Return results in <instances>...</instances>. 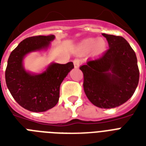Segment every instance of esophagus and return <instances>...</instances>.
Instances as JSON below:
<instances>
[{
	"label": "esophagus",
	"mask_w": 146,
	"mask_h": 146,
	"mask_svg": "<svg viewBox=\"0 0 146 146\" xmlns=\"http://www.w3.org/2000/svg\"><path fill=\"white\" fill-rule=\"evenodd\" d=\"M73 64H74L75 68H78L80 65V60L75 59L74 60H73Z\"/></svg>",
	"instance_id": "esophagus-1"
}]
</instances>
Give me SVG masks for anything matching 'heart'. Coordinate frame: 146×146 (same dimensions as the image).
Segmentation results:
<instances>
[{"instance_id": "obj_1", "label": "heart", "mask_w": 146, "mask_h": 146, "mask_svg": "<svg viewBox=\"0 0 146 146\" xmlns=\"http://www.w3.org/2000/svg\"><path fill=\"white\" fill-rule=\"evenodd\" d=\"M78 49L82 53L94 51L96 54H101L106 49V42L102 38H87L80 43Z\"/></svg>"}]
</instances>
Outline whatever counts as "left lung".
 Returning a JSON list of instances; mask_svg holds the SVG:
<instances>
[{
  "label": "left lung",
  "instance_id": "left-lung-1",
  "mask_svg": "<svg viewBox=\"0 0 146 146\" xmlns=\"http://www.w3.org/2000/svg\"><path fill=\"white\" fill-rule=\"evenodd\" d=\"M108 50L80 67L87 98L101 108H113L132 97L139 79L136 53L121 36L103 33Z\"/></svg>",
  "mask_w": 146,
  "mask_h": 146
}]
</instances>
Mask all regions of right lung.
Segmentation results:
<instances>
[{
    "instance_id": "add662e5",
    "label": "right lung",
    "mask_w": 146,
    "mask_h": 146,
    "mask_svg": "<svg viewBox=\"0 0 146 146\" xmlns=\"http://www.w3.org/2000/svg\"><path fill=\"white\" fill-rule=\"evenodd\" d=\"M54 35L27 38L10 54L5 71V80L10 94L23 108L33 112H43L52 108L59 101L60 86L70 71L73 62L66 64L51 63L42 73L25 70L23 59L34 51L47 50Z\"/></svg>"
}]
</instances>
